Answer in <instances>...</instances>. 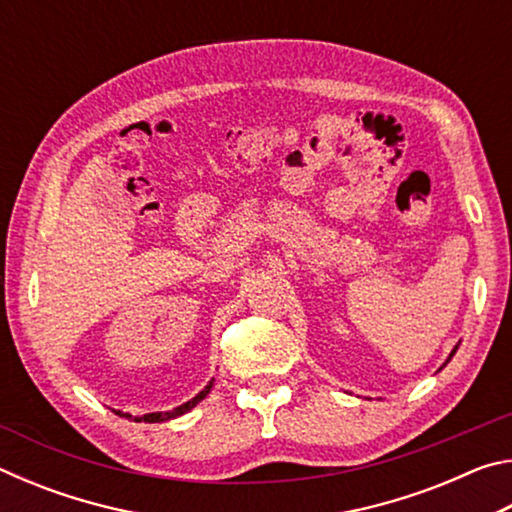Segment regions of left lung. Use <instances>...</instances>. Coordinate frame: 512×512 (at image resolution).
I'll use <instances>...</instances> for the list:
<instances>
[{"instance_id": "8db88e82", "label": "left lung", "mask_w": 512, "mask_h": 512, "mask_svg": "<svg viewBox=\"0 0 512 512\" xmlns=\"http://www.w3.org/2000/svg\"><path fill=\"white\" fill-rule=\"evenodd\" d=\"M454 352H456V350H454ZM454 352H452V354H454Z\"/></svg>"}]
</instances>
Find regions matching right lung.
<instances>
[{"label": "right lung", "mask_w": 512, "mask_h": 512, "mask_svg": "<svg viewBox=\"0 0 512 512\" xmlns=\"http://www.w3.org/2000/svg\"><path fill=\"white\" fill-rule=\"evenodd\" d=\"M210 388H212V381L210 384H207L201 393H198L194 400H189V402H185V404H180L178 409H173V411H164V413H146V415H137V418H133L135 422H164V420H171V418H178V415H183V413H187L189 409H194V406L201 402V400H205V395L210 393ZM119 413V411H117ZM121 415V413H119ZM126 415V413H124ZM126 418H131V415H126Z\"/></svg>", "instance_id": "1"}]
</instances>
